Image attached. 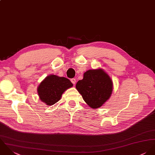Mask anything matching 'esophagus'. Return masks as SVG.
Masks as SVG:
<instances>
[{"label": "esophagus", "instance_id": "esophagus-1", "mask_svg": "<svg viewBox=\"0 0 155 155\" xmlns=\"http://www.w3.org/2000/svg\"><path fill=\"white\" fill-rule=\"evenodd\" d=\"M71 82H72L74 84H75V83H76V79H75V78H72V79H71Z\"/></svg>", "mask_w": 155, "mask_h": 155}]
</instances>
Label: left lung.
<instances>
[{"label":"left lung","mask_w":155,"mask_h":155,"mask_svg":"<svg viewBox=\"0 0 155 155\" xmlns=\"http://www.w3.org/2000/svg\"><path fill=\"white\" fill-rule=\"evenodd\" d=\"M76 89L88 105L97 108L110 97L113 82L102 69L89 70L84 74L83 79L77 82Z\"/></svg>","instance_id":"1"}]
</instances>
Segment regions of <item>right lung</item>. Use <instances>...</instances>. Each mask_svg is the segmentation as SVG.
<instances>
[{
  "mask_svg": "<svg viewBox=\"0 0 155 155\" xmlns=\"http://www.w3.org/2000/svg\"><path fill=\"white\" fill-rule=\"evenodd\" d=\"M72 86L69 79L51 75L41 83L38 93L41 101L47 105H52L60 100L62 93Z\"/></svg>",
  "mask_w": 155,
  "mask_h": 155,
  "instance_id": "right-lung-1",
  "label": "right lung"
}]
</instances>
